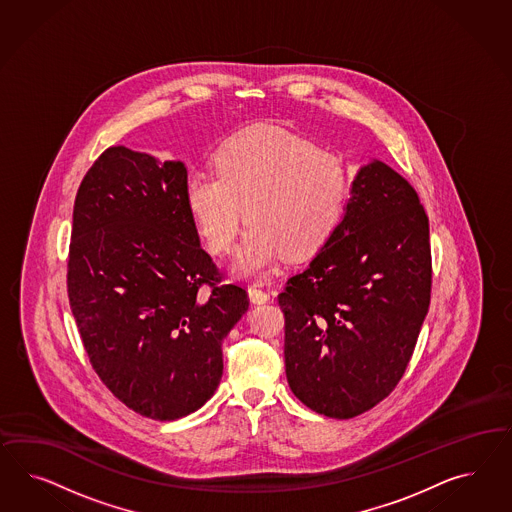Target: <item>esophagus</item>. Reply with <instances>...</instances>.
<instances>
[{
    "label": "esophagus",
    "mask_w": 512,
    "mask_h": 512,
    "mask_svg": "<svg viewBox=\"0 0 512 512\" xmlns=\"http://www.w3.org/2000/svg\"><path fill=\"white\" fill-rule=\"evenodd\" d=\"M249 300L253 302V304H266L268 300H270V295L263 291V289H259V287H249L248 289Z\"/></svg>",
    "instance_id": "34e87169"
}]
</instances>
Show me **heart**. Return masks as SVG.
I'll return each mask as SVG.
<instances>
[{
    "mask_svg": "<svg viewBox=\"0 0 512 512\" xmlns=\"http://www.w3.org/2000/svg\"><path fill=\"white\" fill-rule=\"evenodd\" d=\"M216 174L191 172L187 212L212 253H225L244 219L248 231L234 253L238 276H264L287 253L304 259L328 240L349 193V172L336 154L317 150L276 127L225 140L214 155Z\"/></svg>",
    "mask_w": 512,
    "mask_h": 512,
    "instance_id": "obj_1",
    "label": "heart"
}]
</instances>
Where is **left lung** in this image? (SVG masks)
<instances>
[{
	"label": "left lung",
	"mask_w": 512,
	"mask_h": 512,
	"mask_svg": "<svg viewBox=\"0 0 512 512\" xmlns=\"http://www.w3.org/2000/svg\"><path fill=\"white\" fill-rule=\"evenodd\" d=\"M430 227L417 191L387 163L358 169L343 217L278 296L296 398L353 419L398 385L430 306Z\"/></svg>",
	"instance_id": "obj_1"
}]
</instances>
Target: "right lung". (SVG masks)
Segmentation results:
<instances>
[{"instance_id": "right-lung-1", "label": "right lung", "mask_w": 512, "mask_h": 512, "mask_svg": "<svg viewBox=\"0 0 512 512\" xmlns=\"http://www.w3.org/2000/svg\"><path fill=\"white\" fill-rule=\"evenodd\" d=\"M186 180L182 161L112 146L73 210L67 291L84 349L110 392L154 420L182 419L214 396L221 343L249 308L201 248Z\"/></svg>"}]
</instances>
